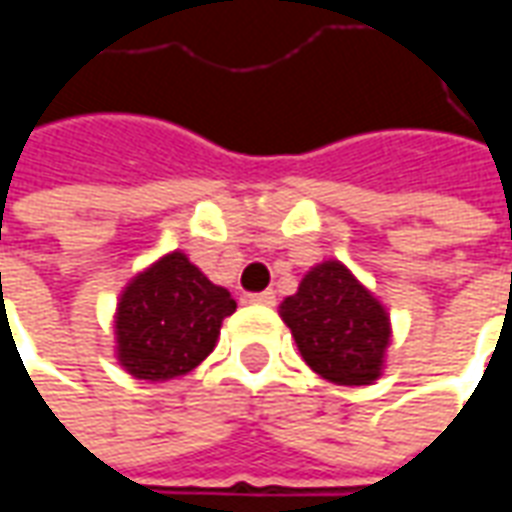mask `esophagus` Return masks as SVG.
<instances>
[{"label":"esophagus","instance_id":"obj_1","mask_svg":"<svg viewBox=\"0 0 512 512\" xmlns=\"http://www.w3.org/2000/svg\"><path fill=\"white\" fill-rule=\"evenodd\" d=\"M246 301H249V304H257V307H274L277 296H274V290H263V293H249Z\"/></svg>","mask_w":512,"mask_h":512}]
</instances>
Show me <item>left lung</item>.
<instances>
[{
    "label": "left lung",
    "instance_id": "left-lung-1",
    "mask_svg": "<svg viewBox=\"0 0 512 512\" xmlns=\"http://www.w3.org/2000/svg\"><path fill=\"white\" fill-rule=\"evenodd\" d=\"M279 318L301 359L326 381L370 386L384 376L392 343L389 312L343 260L315 263L299 290L279 304Z\"/></svg>",
    "mask_w": 512,
    "mask_h": 512
}]
</instances>
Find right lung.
<instances>
[{
  "label": "right lung",
  "instance_id": "1",
  "mask_svg": "<svg viewBox=\"0 0 512 512\" xmlns=\"http://www.w3.org/2000/svg\"><path fill=\"white\" fill-rule=\"evenodd\" d=\"M235 312L230 290L213 285L186 252H167L120 290L115 310L117 365L139 381H172L202 365Z\"/></svg>",
  "mask_w": 512,
  "mask_h": 512
}]
</instances>
